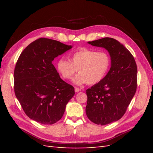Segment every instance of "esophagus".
Returning a JSON list of instances; mask_svg holds the SVG:
<instances>
[{
	"instance_id": "esophagus-1",
	"label": "esophagus",
	"mask_w": 153,
	"mask_h": 153,
	"mask_svg": "<svg viewBox=\"0 0 153 153\" xmlns=\"http://www.w3.org/2000/svg\"><path fill=\"white\" fill-rule=\"evenodd\" d=\"M81 89H79V88H77V87H76V88H75V92L76 93H78V92H79V91H81Z\"/></svg>"
}]
</instances>
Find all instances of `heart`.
Here are the masks:
<instances>
[{
    "instance_id": "obj_1",
    "label": "heart",
    "mask_w": 153,
    "mask_h": 153,
    "mask_svg": "<svg viewBox=\"0 0 153 153\" xmlns=\"http://www.w3.org/2000/svg\"><path fill=\"white\" fill-rule=\"evenodd\" d=\"M70 61L60 58L56 62V69L64 79L72 78L79 70L74 82L77 85L87 83L95 85L105 78L111 66V59L105 52L81 48L69 56Z\"/></svg>"
}]
</instances>
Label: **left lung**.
I'll use <instances>...</instances> for the list:
<instances>
[{
    "instance_id": "left-lung-1",
    "label": "left lung",
    "mask_w": 153,
    "mask_h": 153,
    "mask_svg": "<svg viewBox=\"0 0 153 153\" xmlns=\"http://www.w3.org/2000/svg\"><path fill=\"white\" fill-rule=\"evenodd\" d=\"M88 43L106 48L111 58V67L105 78L86 90L87 116L104 126L126 113L137 89V64L130 52L114 39L105 37Z\"/></svg>"
}]
</instances>
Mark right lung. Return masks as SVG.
Returning <instances> with one entry per match:
<instances>
[{"mask_svg":"<svg viewBox=\"0 0 153 153\" xmlns=\"http://www.w3.org/2000/svg\"><path fill=\"white\" fill-rule=\"evenodd\" d=\"M71 47L39 38L19 55L14 72L15 95L25 114L37 122L50 125L57 122L74 95V87L60 78L52 64Z\"/></svg>","mask_w":153,"mask_h":153,"instance_id":"obj_1","label":"right lung"}]
</instances>
